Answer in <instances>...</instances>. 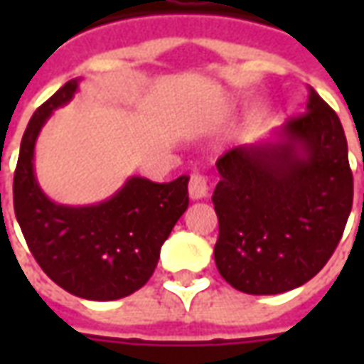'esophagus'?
Here are the masks:
<instances>
[{
	"label": "esophagus",
	"instance_id": "1",
	"mask_svg": "<svg viewBox=\"0 0 364 364\" xmlns=\"http://www.w3.org/2000/svg\"><path fill=\"white\" fill-rule=\"evenodd\" d=\"M208 193V179L203 173H193L189 179V195L191 198H205Z\"/></svg>",
	"mask_w": 364,
	"mask_h": 364
}]
</instances>
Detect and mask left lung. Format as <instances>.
I'll return each mask as SVG.
<instances>
[{
	"label": "left lung",
	"instance_id": "left-lung-1",
	"mask_svg": "<svg viewBox=\"0 0 364 364\" xmlns=\"http://www.w3.org/2000/svg\"><path fill=\"white\" fill-rule=\"evenodd\" d=\"M308 93L306 112L274 130V142L237 146L216 161L214 261L224 281L247 294H281L310 281L351 214L341 120L312 87Z\"/></svg>",
	"mask_w": 364,
	"mask_h": 364
}]
</instances>
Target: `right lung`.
Returning <instances> with one entry per match:
<instances>
[{"mask_svg":"<svg viewBox=\"0 0 364 364\" xmlns=\"http://www.w3.org/2000/svg\"><path fill=\"white\" fill-rule=\"evenodd\" d=\"M80 80H70L31 117L13 177V206L36 263L58 287L87 300H117L142 289L159 250L189 206L187 183L130 177L111 198L91 206L56 205L35 177V142L54 109Z\"/></svg>","mask_w":364,"mask_h":364,"instance_id":"1","label":"right lung"}]
</instances>
